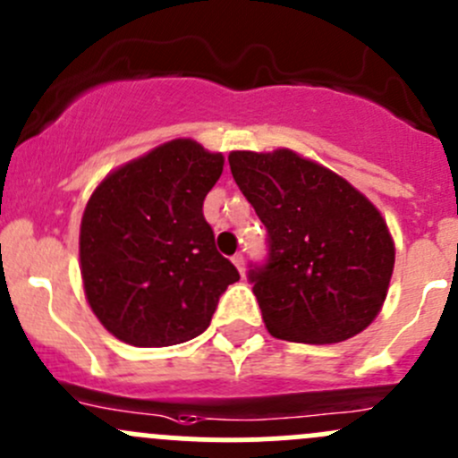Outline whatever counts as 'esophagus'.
<instances>
[{"label":"esophagus","instance_id":"obj_1","mask_svg":"<svg viewBox=\"0 0 458 458\" xmlns=\"http://www.w3.org/2000/svg\"><path fill=\"white\" fill-rule=\"evenodd\" d=\"M231 262L235 264V268L240 271V276H244V256H242V253H235V256L231 258Z\"/></svg>","mask_w":458,"mask_h":458}]
</instances>
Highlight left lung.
Returning <instances> with one entry per match:
<instances>
[{
  "label": "left lung",
  "instance_id": "obj_1",
  "mask_svg": "<svg viewBox=\"0 0 458 458\" xmlns=\"http://www.w3.org/2000/svg\"><path fill=\"white\" fill-rule=\"evenodd\" d=\"M231 174L267 227V260L249 282L268 333L335 344L361 333L386 300L394 244L375 205L291 149L231 152Z\"/></svg>",
  "mask_w": 458,
  "mask_h": 458
}]
</instances>
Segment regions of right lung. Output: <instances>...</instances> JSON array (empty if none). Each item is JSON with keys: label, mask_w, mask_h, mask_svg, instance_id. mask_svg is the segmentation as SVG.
<instances>
[{"label": "right lung", "mask_w": 458, "mask_h": 458, "mask_svg": "<svg viewBox=\"0 0 458 458\" xmlns=\"http://www.w3.org/2000/svg\"><path fill=\"white\" fill-rule=\"evenodd\" d=\"M223 163L194 140H169L112 172L89 198L79 238L83 286L94 315L121 342H190L240 280L202 216Z\"/></svg>", "instance_id": "obj_1"}]
</instances>
